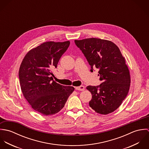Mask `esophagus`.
<instances>
[{
    "instance_id": "1",
    "label": "esophagus",
    "mask_w": 149,
    "mask_h": 149,
    "mask_svg": "<svg viewBox=\"0 0 149 149\" xmlns=\"http://www.w3.org/2000/svg\"><path fill=\"white\" fill-rule=\"evenodd\" d=\"M75 89L76 90H78V91H84V89H85V87L83 85H80L79 86H77V87H75Z\"/></svg>"
}]
</instances>
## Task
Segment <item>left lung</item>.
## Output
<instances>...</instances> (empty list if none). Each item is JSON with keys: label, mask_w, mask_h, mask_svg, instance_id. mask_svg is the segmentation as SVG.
Segmentation results:
<instances>
[{"label": "left lung", "mask_w": 149, "mask_h": 149, "mask_svg": "<svg viewBox=\"0 0 149 149\" xmlns=\"http://www.w3.org/2000/svg\"><path fill=\"white\" fill-rule=\"evenodd\" d=\"M91 66L99 70L102 81L98 86L89 85L91 92L89 105L97 113L107 115L115 111L127 95L130 75L125 58L114 43L105 40L91 38L74 40Z\"/></svg>", "instance_id": "1"}]
</instances>
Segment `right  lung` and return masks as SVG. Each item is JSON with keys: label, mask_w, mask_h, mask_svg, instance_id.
<instances>
[{"label": "right lung", "mask_w": 149, "mask_h": 149, "mask_svg": "<svg viewBox=\"0 0 149 149\" xmlns=\"http://www.w3.org/2000/svg\"><path fill=\"white\" fill-rule=\"evenodd\" d=\"M69 45V41L43 43L30 50L21 64L19 78L23 95L31 107L44 116L58 112L74 89L58 84L52 77V70L57 68Z\"/></svg>", "instance_id": "obj_1"}]
</instances>
